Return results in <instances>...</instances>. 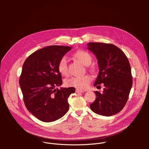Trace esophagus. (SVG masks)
<instances>
[{
  "label": "esophagus",
  "instance_id": "1",
  "mask_svg": "<svg viewBox=\"0 0 149 149\" xmlns=\"http://www.w3.org/2000/svg\"><path fill=\"white\" fill-rule=\"evenodd\" d=\"M75 92H76L77 93H84V91L81 90H79V89H76Z\"/></svg>",
  "mask_w": 149,
  "mask_h": 149
}]
</instances>
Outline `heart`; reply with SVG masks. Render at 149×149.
Masks as SVG:
<instances>
[{
	"label": "heart",
	"mask_w": 149,
	"mask_h": 149,
	"mask_svg": "<svg viewBox=\"0 0 149 149\" xmlns=\"http://www.w3.org/2000/svg\"><path fill=\"white\" fill-rule=\"evenodd\" d=\"M74 56L82 64L86 66L90 65L93 61L91 55L84 50H78L74 54ZM58 69L59 72L63 75H67L68 74V59L66 56H63L59 61L58 63ZM93 71V69H91ZM91 81V78L88 75H84L78 77H72L65 81V84L67 87H75L78 89L83 90L86 88Z\"/></svg>",
	"instance_id": "heart-1"
}]
</instances>
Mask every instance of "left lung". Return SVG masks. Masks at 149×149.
Segmentation results:
<instances>
[{
    "label": "left lung",
    "mask_w": 149,
    "mask_h": 149,
    "mask_svg": "<svg viewBox=\"0 0 149 149\" xmlns=\"http://www.w3.org/2000/svg\"><path fill=\"white\" fill-rule=\"evenodd\" d=\"M87 45L88 49L96 56L99 67L94 86L103 84L105 87L102 93L94 91L97 98L90 104V109L99 115L113 116L124 108L132 87L129 61L125 54L113 44L90 42Z\"/></svg>",
    "instance_id": "obj_1"
}]
</instances>
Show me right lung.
<instances>
[{"label":"right lung","mask_w":149,"mask_h":149,"mask_svg":"<svg viewBox=\"0 0 149 149\" xmlns=\"http://www.w3.org/2000/svg\"><path fill=\"white\" fill-rule=\"evenodd\" d=\"M71 48L49 46L32 53L24 63L19 78L24 101L28 110L42 121H55L68 111V98L75 88L55 87L62 84L58 62Z\"/></svg>","instance_id":"1"}]
</instances>
